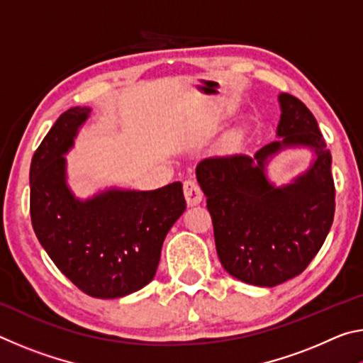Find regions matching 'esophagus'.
<instances>
[{
    "label": "esophagus",
    "instance_id": "obj_1",
    "mask_svg": "<svg viewBox=\"0 0 363 363\" xmlns=\"http://www.w3.org/2000/svg\"><path fill=\"white\" fill-rule=\"evenodd\" d=\"M184 196H186L189 206H195L203 200V192H201L200 186L194 179H187L184 182Z\"/></svg>",
    "mask_w": 363,
    "mask_h": 363
}]
</instances>
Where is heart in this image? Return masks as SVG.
<instances>
[{
	"instance_id": "b5f03b06",
	"label": "heart",
	"mask_w": 363,
	"mask_h": 363,
	"mask_svg": "<svg viewBox=\"0 0 363 363\" xmlns=\"http://www.w3.org/2000/svg\"><path fill=\"white\" fill-rule=\"evenodd\" d=\"M243 143V131L242 130H235L229 134V138H227V147L229 149H237V147H240Z\"/></svg>"
}]
</instances>
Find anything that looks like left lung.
I'll return each mask as SVG.
<instances>
[{"label": "left lung", "instance_id": "left-lung-1", "mask_svg": "<svg viewBox=\"0 0 363 363\" xmlns=\"http://www.w3.org/2000/svg\"><path fill=\"white\" fill-rule=\"evenodd\" d=\"M277 140L253 157H208L196 164L206 196L214 242L232 277L256 286H275L309 266L327 238L335 216L331 153L317 120L291 94H279ZM286 148H309L307 172L284 186L267 176L270 159Z\"/></svg>", "mask_w": 363, "mask_h": 363}]
</instances>
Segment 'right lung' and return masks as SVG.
I'll list each match as a JSON object with an SVG mask.
<instances>
[{"mask_svg":"<svg viewBox=\"0 0 363 363\" xmlns=\"http://www.w3.org/2000/svg\"><path fill=\"white\" fill-rule=\"evenodd\" d=\"M89 107L59 116L30 164V216L41 247L73 285L113 299L155 277L163 240L186 211L182 184L157 190L110 187L82 200L67 184V158Z\"/></svg>","mask_w":363,"mask_h":363,"instance_id":"add662e5","label":"right lung"}]
</instances>
